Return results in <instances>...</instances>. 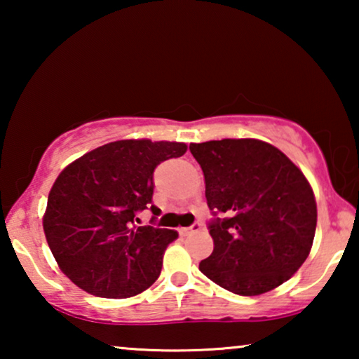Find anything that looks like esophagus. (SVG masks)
<instances>
[{
    "label": "esophagus",
    "mask_w": 359,
    "mask_h": 359,
    "mask_svg": "<svg viewBox=\"0 0 359 359\" xmlns=\"http://www.w3.org/2000/svg\"><path fill=\"white\" fill-rule=\"evenodd\" d=\"M199 230H201V225L199 224H194V225H191V227H188V229H181V233L191 235V233L199 232Z\"/></svg>",
    "instance_id": "esophagus-1"
}]
</instances>
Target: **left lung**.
I'll return each mask as SVG.
<instances>
[{
  "mask_svg": "<svg viewBox=\"0 0 359 359\" xmlns=\"http://www.w3.org/2000/svg\"><path fill=\"white\" fill-rule=\"evenodd\" d=\"M205 199L224 219L209 225L214 250L201 273L240 296L286 283L311 253L317 227L312 186L281 150L258 139L191 144Z\"/></svg>",
  "mask_w": 359,
  "mask_h": 359,
  "instance_id": "left-lung-1",
  "label": "left lung"
}]
</instances>
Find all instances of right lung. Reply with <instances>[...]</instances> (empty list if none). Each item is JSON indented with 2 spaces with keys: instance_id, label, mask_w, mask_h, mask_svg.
I'll use <instances>...</instances> for the list:
<instances>
[{
  "instance_id": "obj_1",
  "label": "right lung",
  "mask_w": 359,
  "mask_h": 359,
  "mask_svg": "<svg viewBox=\"0 0 359 359\" xmlns=\"http://www.w3.org/2000/svg\"><path fill=\"white\" fill-rule=\"evenodd\" d=\"M183 142L116 140L88 151L57 176L42 225L58 268L97 297L126 299L160 276L176 230L137 227L135 214L151 205L154 170L184 155Z\"/></svg>"
}]
</instances>
